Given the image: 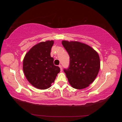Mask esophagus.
<instances>
[{"mask_svg": "<svg viewBox=\"0 0 122 122\" xmlns=\"http://www.w3.org/2000/svg\"><path fill=\"white\" fill-rule=\"evenodd\" d=\"M58 66H59V67H60V69H61V72H62V68L61 66V65H59Z\"/></svg>", "mask_w": 122, "mask_h": 122, "instance_id": "obj_1", "label": "esophagus"}]
</instances>
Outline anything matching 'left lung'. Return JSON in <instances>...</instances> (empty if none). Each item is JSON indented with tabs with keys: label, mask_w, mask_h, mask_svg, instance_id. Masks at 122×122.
Masks as SVG:
<instances>
[{
	"label": "left lung",
	"mask_w": 122,
	"mask_h": 122,
	"mask_svg": "<svg viewBox=\"0 0 122 122\" xmlns=\"http://www.w3.org/2000/svg\"><path fill=\"white\" fill-rule=\"evenodd\" d=\"M62 45L70 56L68 69L64 71L70 85L83 89L95 80L100 68L98 53L91 47L77 41H62Z\"/></svg>",
	"instance_id": "8db88e82"
}]
</instances>
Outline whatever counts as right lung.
Returning a JSON list of instances; mask_svg holds the SVG:
<instances>
[{
  "instance_id": "add662e5",
  "label": "right lung",
  "mask_w": 122,
  "mask_h": 122,
  "mask_svg": "<svg viewBox=\"0 0 122 122\" xmlns=\"http://www.w3.org/2000/svg\"><path fill=\"white\" fill-rule=\"evenodd\" d=\"M53 44L51 40L36 44L24 58V75L28 82L38 89L49 88L60 72V68L54 65V59L50 55Z\"/></svg>"
}]
</instances>
